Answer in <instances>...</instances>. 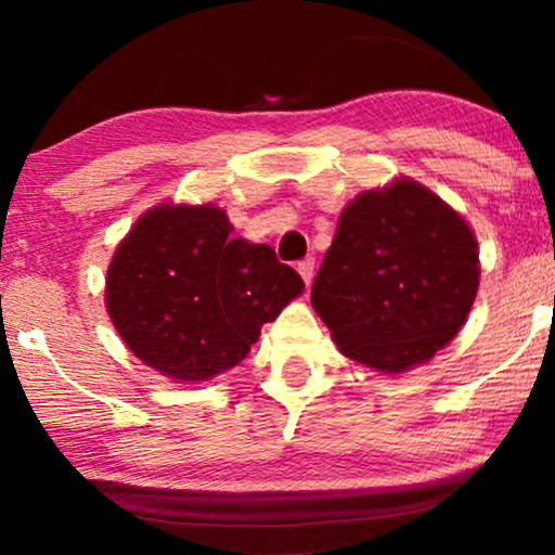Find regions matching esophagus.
<instances>
[{
    "instance_id": "34e87169",
    "label": "esophagus",
    "mask_w": 555,
    "mask_h": 555,
    "mask_svg": "<svg viewBox=\"0 0 555 555\" xmlns=\"http://www.w3.org/2000/svg\"><path fill=\"white\" fill-rule=\"evenodd\" d=\"M298 272H300V278L306 280V285L313 283V275H315V260H313V257H306V260H300Z\"/></svg>"
}]
</instances>
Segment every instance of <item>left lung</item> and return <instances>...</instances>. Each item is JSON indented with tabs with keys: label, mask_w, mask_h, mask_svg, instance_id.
I'll return each mask as SVG.
<instances>
[{
	"label": "left lung",
	"mask_w": 555,
	"mask_h": 555,
	"mask_svg": "<svg viewBox=\"0 0 555 555\" xmlns=\"http://www.w3.org/2000/svg\"><path fill=\"white\" fill-rule=\"evenodd\" d=\"M477 285L473 227L431 189L399 177L346 204L310 300L340 353L404 374L457 336Z\"/></svg>",
	"instance_id": "left-lung-1"
}]
</instances>
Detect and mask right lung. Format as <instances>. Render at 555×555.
<instances>
[{
    "label": "right lung",
    "instance_id": "obj_1",
    "mask_svg": "<svg viewBox=\"0 0 555 555\" xmlns=\"http://www.w3.org/2000/svg\"><path fill=\"white\" fill-rule=\"evenodd\" d=\"M302 287L270 245L232 237L217 204L164 202L113 253L105 308L135 359L199 384L237 366Z\"/></svg>",
    "mask_w": 555,
    "mask_h": 555
}]
</instances>
